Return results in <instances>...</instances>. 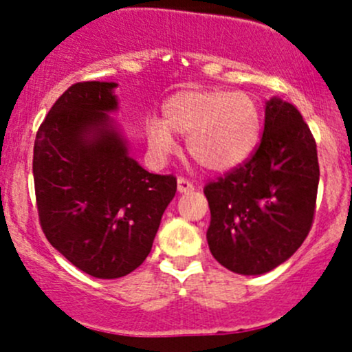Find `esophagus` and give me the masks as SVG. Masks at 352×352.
Returning a JSON list of instances; mask_svg holds the SVG:
<instances>
[{
    "mask_svg": "<svg viewBox=\"0 0 352 352\" xmlns=\"http://www.w3.org/2000/svg\"><path fill=\"white\" fill-rule=\"evenodd\" d=\"M177 189H179L180 194L192 192V190H194V184L190 182V180L184 179V177H179V179H177Z\"/></svg>",
    "mask_w": 352,
    "mask_h": 352,
    "instance_id": "34e87169",
    "label": "esophagus"
}]
</instances>
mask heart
Instances as JSON below:
<instances>
[{"label":"heart","mask_w":352,"mask_h":352,"mask_svg":"<svg viewBox=\"0 0 352 352\" xmlns=\"http://www.w3.org/2000/svg\"><path fill=\"white\" fill-rule=\"evenodd\" d=\"M160 120L144 122L146 140L156 156L177 148L174 134L186 138L187 150L199 166L226 172L243 163L261 138L262 117L257 100L245 91L184 90L172 95Z\"/></svg>","instance_id":"b5f03b06"}]
</instances>
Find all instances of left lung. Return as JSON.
Here are the masks:
<instances>
[{"label": "left lung", "instance_id": "left-lung-1", "mask_svg": "<svg viewBox=\"0 0 352 352\" xmlns=\"http://www.w3.org/2000/svg\"><path fill=\"white\" fill-rule=\"evenodd\" d=\"M318 177L317 143L301 113L281 98L265 102L264 133L250 158L204 187L212 257L243 276L287 261L314 223Z\"/></svg>", "mask_w": 352, "mask_h": 352}]
</instances>
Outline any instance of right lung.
<instances>
[{
	"instance_id": "add662e5",
	"label": "right lung",
	"mask_w": 352,
	"mask_h": 352,
	"mask_svg": "<svg viewBox=\"0 0 352 352\" xmlns=\"http://www.w3.org/2000/svg\"><path fill=\"white\" fill-rule=\"evenodd\" d=\"M116 83L81 81L56 100L34 143L38 221L49 243L80 271L116 279L140 267L177 192L173 175L129 156L109 112Z\"/></svg>"
}]
</instances>
